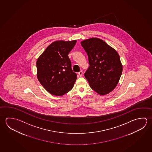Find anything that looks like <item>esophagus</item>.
I'll return each instance as SVG.
<instances>
[{
  "label": "esophagus",
  "mask_w": 152,
  "mask_h": 152,
  "mask_svg": "<svg viewBox=\"0 0 152 152\" xmlns=\"http://www.w3.org/2000/svg\"><path fill=\"white\" fill-rule=\"evenodd\" d=\"M78 74L79 75V76H80V77H81L83 75V72L82 71V70H80V72H78Z\"/></svg>",
  "instance_id": "1"
}]
</instances>
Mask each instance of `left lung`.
Segmentation results:
<instances>
[{
	"label": "left lung",
	"mask_w": 152,
	"mask_h": 152,
	"mask_svg": "<svg viewBox=\"0 0 152 152\" xmlns=\"http://www.w3.org/2000/svg\"><path fill=\"white\" fill-rule=\"evenodd\" d=\"M80 44L88 54L90 66L84 76L91 88L100 95L109 93L116 86L122 72L118 54L97 38L83 40Z\"/></svg>",
	"instance_id": "1"
}]
</instances>
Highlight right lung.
Returning a JSON list of instances; mask_svg holds the SVG:
<instances>
[{
  "label": "right lung",
  "mask_w": 152,
  "mask_h": 152,
  "mask_svg": "<svg viewBox=\"0 0 152 152\" xmlns=\"http://www.w3.org/2000/svg\"><path fill=\"white\" fill-rule=\"evenodd\" d=\"M76 40L56 41L48 46L36 62L38 80L46 90L62 96L71 90L77 79L68 54Z\"/></svg>",
  "instance_id": "obj_1"
}]
</instances>
